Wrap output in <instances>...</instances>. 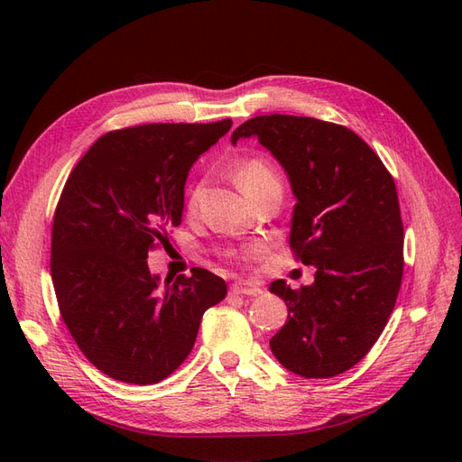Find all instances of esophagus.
Instances as JSON below:
<instances>
[{
	"label": "esophagus",
	"instance_id": "34e87169",
	"mask_svg": "<svg viewBox=\"0 0 462 462\" xmlns=\"http://www.w3.org/2000/svg\"><path fill=\"white\" fill-rule=\"evenodd\" d=\"M262 287L258 283H253V282H239V283H233L231 285V295H236V297H243V295H248V297H258L262 295Z\"/></svg>",
	"mask_w": 462,
	"mask_h": 462
}]
</instances>
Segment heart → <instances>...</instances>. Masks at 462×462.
<instances>
[{"instance_id":"heart-1","label":"heart","mask_w":462,"mask_h":462,"mask_svg":"<svg viewBox=\"0 0 462 462\" xmlns=\"http://www.w3.org/2000/svg\"><path fill=\"white\" fill-rule=\"evenodd\" d=\"M275 180H279L275 170L262 158H248L236 167V183H239L241 190L246 194V197H253V194H256L260 189H263L270 183H275ZM199 194H200L199 187L192 189V192L189 194V208H197Z\"/></svg>"}]
</instances>
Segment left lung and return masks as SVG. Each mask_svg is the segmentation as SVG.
Masks as SVG:
<instances>
[{
  "instance_id": "1",
  "label": "left lung",
  "mask_w": 462,
  "mask_h": 462,
  "mask_svg": "<svg viewBox=\"0 0 462 462\" xmlns=\"http://www.w3.org/2000/svg\"><path fill=\"white\" fill-rule=\"evenodd\" d=\"M256 136L285 167L292 192L289 245L314 283L270 285L289 309L272 341L282 365L302 377L353 368L380 337L402 279V221L395 180L351 129L297 116H258L231 141Z\"/></svg>"
}]
</instances>
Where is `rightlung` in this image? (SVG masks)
<instances>
[{
  "label": "right lung",
  "mask_w": 462,
  "mask_h": 462,
  "mask_svg": "<svg viewBox=\"0 0 462 462\" xmlns=\"http://www.w3.org/2000/svg\"><path fill=\"white\" fill-rule=\"evenodd\" d=\"M150 123L109 131L69 175L53 214L51 282L71 337L92 365L150 385L190 355L204 312L227 295L202 268L160 285L148 253L180 226L192 163L231 129Z\"/></svg>",
  "instance_id": "right-lung-1"
}]
</instances>
